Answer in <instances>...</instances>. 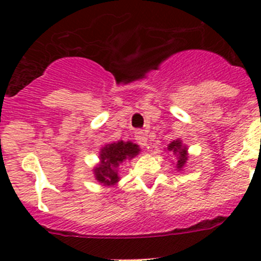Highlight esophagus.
Here are the masks:
<instances>
[{
    "mask_svg": "<svg viewBox=\"0 0 261 261\" xmlns=\"http://www.w3.org/2000/svg\"><path fill=\"white\" fill-rule=\"evenodd\" d=\"M135 139L138 140V143L140 144L141 146H146L147 145V138L146 134L144 133L143 130H138L135 133Z\"/></svg>",
    "mask_w": 261,
    "mask_h": 261,
    "instance_id": "obj_1",
    "label": "esophagus"
}]
</instances>
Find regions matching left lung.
Listing matches in <instances>:
<instances>
[{
    "mask_svg": "<svg viewBox=\"0 0 261 261\" xmlns=\"http://www.w3.org/2000/svg\"><path fill=\"white\" fill-rule=\"evenodd\" d=\"M168 150H172L173 152H177L178 154V163H177V168L180 169L184 164H186V160H187V150L186 147H181V143L180 141H173L172 144H169V147Z\"/></svg>",
    "mask_w": 261,
    "mask_h": 261,
    "instance_id": "1",
    "label": "left lung"
}]
</instances>
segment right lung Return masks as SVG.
Here are the masks:
<instances>
[{"label": "right lung", "instance_id": "add662e5", "mask_svg": "<svg viewBox=\"0 0 261 261\" xmlns=\"http://www.w3.org/2000/svg\"><path fill=\"white\" fill-rule=\"evenodd\" d=\"M139 146L133 143H118L109 144L101 150V164L94 169L97 180L101 183L111 186L118 180L117 172L116 168L118 167L120 163H122L125 159H131L135 155H138Z\"/></svg>", "mask_w": 261, "mask_h": 261}]
</instances>
